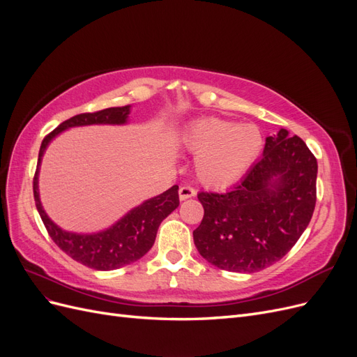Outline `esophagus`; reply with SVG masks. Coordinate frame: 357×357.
I'll return each mask as SVG.
<instances>
[{
  "label": "esophagus",
  "instance_id": "esophagus-1",
  "mask_svg": "<svg viewBox=\"0 0 357 357\" xmlns=\"http://www.w3.org/2000/svg\"><path fill=\"white\" fill-rule=\"evenodd\" d=\"M195 195H197V190L193 189V188H190V186H181L180 190H178V197H180L181 201H185V199L192 198V197H195Z\"/></svg>",
  "mask_w": 357,
  "mask_h": 357
}]
</instances>
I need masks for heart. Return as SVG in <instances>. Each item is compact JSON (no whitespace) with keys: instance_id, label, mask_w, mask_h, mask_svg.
Here are the masks:
<instances>
[{"instance_id":"1","label":"heart","mask_w":357,"mask_h":357,"mask_svg":"<svg viewBox=\"0 0 357 357\" xmlns=\"http://www.w3.org/2000/svg\"><path fill=\"white\" fill-rule=\"evenodd\" d=\"M197 155V172L204 185L225 188L243 177L262 150V134L250 123L238 125L219 117L192 122L183 137Z\"/></svg>"}]
</instances>
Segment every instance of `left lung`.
<instances>
[{
    "instance_id": "1",
    "label": "left lung",
    "mask_w": 357,
    "mask_h": 357,
    "mask_svg": "<svg viewBox=\"0 0 357 357\" xmlns=\"http://www.w3.org/2000/svg\"><path fill=\"white\" fill-rule=\"evenodd\" d=\"M317 160L286 129L266 137L264 155L234 189L199 192V255L225 271L256 273L278 262L307 229L316 207Z\"/></svg>"
}]
</instances>
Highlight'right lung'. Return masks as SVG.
Instances as JSON below:
<instances>
[{
    "label": "right lung",
    "mask_w": 357,
    "mask_h": 357,
    "mask_svg": "<svg viewBox=\"0 0 357 357\" xmlns=\"http://www.w3.org/2000/svg\"><path fill=\"white\" fill-rule=\"evenodd\" d=\"M131 113V105L110 107L101 112L77 114L62 122L45 137L40 146L37 171L34 176V199L40 218L45 223L50 238L74 261L98 271H112L142 259L152 248L160 222L178 207V186H172L160 195L150 198L129 210L110 228L93 234L68 232L53 222L46 214L40 201L38 172L43 155L55 137L74 126L88 125H125Z\"/></svg>",
    "instance_id": "obj_1"
}]
</instances>
